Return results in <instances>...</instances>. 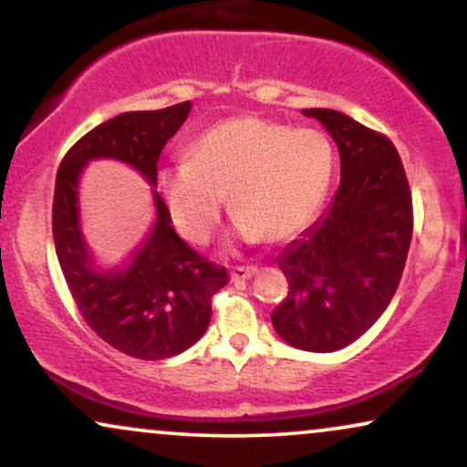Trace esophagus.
Returning <instances> with one entry per match:
<instances>
[{"label":"esophagus","mask_w":467,"mask_h":467,"mask_svg":"<svg viewBox=\"0 0 467 467\" xmlns=\"http://www.w3.org/2000/svg\"><path fill=\"white\" fill-rule=\"evenodd\" d=\"M254 274H257V267L254 265H240L232 270V280H248Z\"/></svg>","instance_id":"34e87169"}]
</instances>
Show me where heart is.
<instances>
[{
	"mask_svg": "<svg viewBox=\"0 0 467 467\" xmlns=\"http://www.w3.org/2000/svg\"><path fill=\"white\" fill-rule=\"evenodd\" d=\"M334 146L315 130L265 119H232L189 146L187 163L157 171L159 195L178 232L206 244L225 195L240 238L280 242L308 225L334 178Z\"/></svg>",
	"mask_w": 467,
	"mask_h": 467,
	"instance_id": "obj_1",
	"label": "heart"
}]
</instances>
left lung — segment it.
Wrapping results in <instances>:
<instances>
[{"instance_id":"obj_1","label":"left lung","mask_w":467,"mask_h":467,"mask_svg":"<svg viewBox=\"0 0 467 467\" xmlns=\"http://www.w3.org/2000/svg\"><path fill=\"white\" fill-rule=\"evenodd\" d=\"M340 152V187L315 225L276 257L289 283L272 312L276 334L334 353L379 321L398 291L412 240V197L391 140L344 112L302 110Z\"/></svg>"}]
</instances>
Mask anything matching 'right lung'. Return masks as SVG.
<instances>
[{"instance_id": "1", "label": "right lung", "mask_w": 467, "mask_h": 467, "mask_svg": "<svg viewBox=\"0 0 467 467\" xmlns=\"http://www.w3.org/2000/svg\"><path fill=\"white\" fill-rule=\"evenodd\" d=\"M191 101L163 110L123 112L82 136L57 171L53 238L61 272L88 327L136 359H168L206 334L210 297L227 285V270L200 257L171 227L157 193V161L187 120ZM95 158H112L140 171L153 189L156 223L123 266L97 264L79 227V176Z\"/></svg>"}]
</instances>
